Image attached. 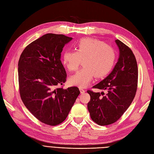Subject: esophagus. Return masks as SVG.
<instances>
[{
	"label": "esophagus",
	"mask_w": 154,
	"mask_h": 154,
	"mask_svg": "<svg viewBox=\"0 0 154 154\" xmlns=\"http://www.w3.org/2000/svg\"><path fill=\"white\" fill-rule=\"evenodd\" d=\"M79 91H80V93H81V94H84L85 92V90H83V89L82 88H79Z\"/></svg>",
	"instance_id": "obj_1"
}]
</instances>
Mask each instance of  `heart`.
<instances>
[{"label": "heart", "mask_w": 154, "mask_h": 154, "mask_svg": "<svg viewBox=\"0 0 154 154\" xmlns=\"http://www.w3.org/2000/svg\"><path fill=\"white\" fill-rule=\"evenodd\" d=\"M116 59L115 49L103 41L94 38H83L75 45V51H66L62 63L70 71H75L81 64L84 66L69 79L71 85L86 87L93 79L106 77L113 69Z\"/></svg>", "instance_id": "obj_1"}]
</instances>
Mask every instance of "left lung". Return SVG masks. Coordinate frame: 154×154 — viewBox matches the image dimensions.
<instances>
[{
    "instance_id": "1",
    "label": "left lung",
    "mask_w": 154,
    "mask_h": 154,
    "mask_svg": "<svg viewBox=\"0 0 154 154\" xmlns=\"http://www.w3.org/2000/svg\"><path fill=\"white\" fill-rule=\"evenodd\" d=\"M115 42L119 56L113 70L94 88L107 90L94 92L88 90L90 100L88 109L91 119L100 126L112 124L125 113L133 102L137 90L138 66L132 51L119 40Z\"/></svg>"
}]
</instances>
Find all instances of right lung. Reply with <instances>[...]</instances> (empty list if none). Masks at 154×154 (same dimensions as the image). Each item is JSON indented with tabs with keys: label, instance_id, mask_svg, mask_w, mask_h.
Wrapping results in <instances>:
<instances>
[{
	"label": "right lung",
	"instance_id": "add662e5",
	"mask_svg": "<svg viewBox=\"0 0 154 154\" xmlns=\"http://www.w3.org/2000/svg\"><path fill=\"white\" fill-rule=\"evenodd\" d=\"M72 39L64 35L45 34L24 49L18 62L21 100L36 119L48 125L63 122L80 94L76 87L57 88L67 77L61 52Z\"/></svg>",
	"mask_w": 154,
	"mask_h": 154
}]
</instances>
